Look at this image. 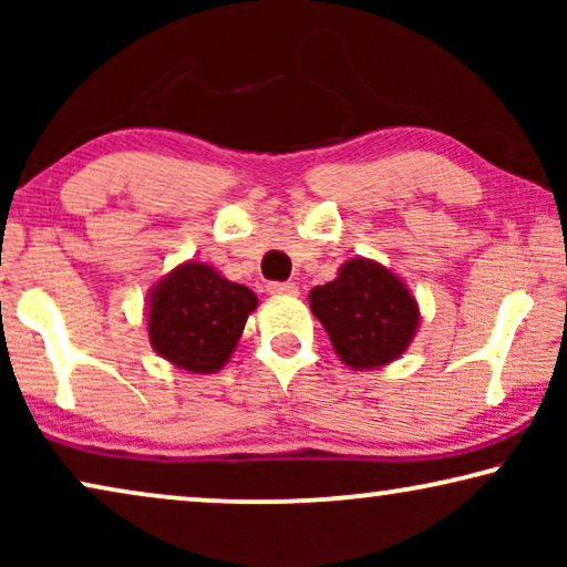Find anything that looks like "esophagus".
I'll return each instance as SVG.
<instances>
[{
	"instance_id": "obj_1",
	"label": "esophagus",
	"mask_w": 567,
	"mask_h": 567,
	"mask_svg": "<svg viewBox=\"0 0 567 567\" xmlns=\"http://www.w3.org/2000/svg\"><path fill=\"white\" fill-rule=\"evenodd\" d=\"M268 293H276V297H297V284L291 281H270L268 286Z\"/></svg>"
}]
</instances>
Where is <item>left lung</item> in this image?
Wrapping results in <instances>:
<instances>
[{
  "label": "left lung",
  "mask_w": 567,
  "mask_h": 567,
  "mask_svg": "<svg viewBox=\"0 0 567 567\" xmlns=\"http://www.w3.org/2000/svg\"><path fill=\"white\" fill-rule=\"evenodd\" d=\"M309 307L351 369L394 361L417 328V305L405 284L361 258L348 260L336 281L312 289Z\"/></svg>",
  "instance_id": "obj_1"
}]
</instances>
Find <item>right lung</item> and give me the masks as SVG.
Returning <instances> with one entry per match:
<instances>
[{"label": "right lung", "mask_w": 567, "mask_h": 567, "mask_svg": "<svg viewBox=\"0 0 567 567\" xmlns=\"http://www.w3.org/2000/svg\"><path fill=\"white\" fill-rule=\"evenodd\" d=\"M258 297L214 268L188 262L152 293L150 340L162 359L193 374L221 369L243 336Z\"/></svg>", "instance_id": "right-lung-1"}]
</instances>
